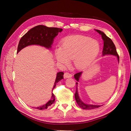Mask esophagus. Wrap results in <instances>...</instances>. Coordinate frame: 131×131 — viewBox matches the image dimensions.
<instances>
[{"mask_svg": "<svg viewBox=\"0 0 131 131\" xmlns=\"http://www.w3.org/2000/svg\"><path fill=\"white\" fill-rule=\"evenodd\" d=\"M72 74H71L69 73H66L64 74V78H72Z\"/></svg>", "mask_w": 131, "mask_h": 131, "instance_id": "esophagus-1", "label": "esophagus"}]
</instances>
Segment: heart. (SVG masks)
I'll use <instances>...</instances> for the list:
<instances>
[{
	"mask_svg": "<svg viewBox=\"0 0 131 131\" xmlns=\"http://www.w3.org/2000/svg\"><path fill=\"white\" fill-rule=\"evenodd\" d=\"M100 51V45L96 39L75 35L63 40L61 48L55 50L54 56L56 61L62 65L68 64L69 59H73L75 68L82 69L96 58Z\"/></svg>",
	"mask_w": 131,
	"mask_h": 131,
	"instance_id": "heart-1",
	"label": "heart"
}]
</instances>
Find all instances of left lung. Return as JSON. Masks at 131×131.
<instances>
[{
	"mask_svg": "<svg viewBox=\"0 0 131 131\" xmlns=\"http://www.w3.org/2000/svg\"><path fill=\"white\" fill-rule=\"evenodd\" d=\"M96 31L101 35L103 40L104 42V46H103V49L102 51V56H104L105 55H113V56H116L117 58V60L119 62V57L116 52V47L115 46L114 42L112 40V39H110L109 37H108L106 35L104 34V33L101 31L100 30H96L95 29ZM82 73V72L78 73L75 74L74 77L75 80L79 82V79L81 77V75ZM78 82H76V92L75 93V98L76 102L79 105V106L81 108L83 109H88V110H91V109H94L97 108H99L102 105H93V104H86L85 103L83 102L80 98L79 97V93H78Z\"/></svg>",
	"mask_w": 131,
	"mask_h": 131,
	"instance_id": "1",
	"label": "left lung"
}]
</instances>
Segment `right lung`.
Returning <instances> with one entry per match:
<instances>
[{
	"label": "right lung",
	"mask_w": 131,
	"mask_h": 131,
	"mask_svg": "<svg viewBox=\"0 0 131 131\" xmlns=\"http://www.w3.org/2000/svg\"><path fill=\"white\" fill-rule=\"evenodd\" d=\"M62 30L63 29L61 28L47 27L43 25L35 26L30 29L21 38L18 43L17 53H18L25 47L32 45H40L47 49H51L54 38L58 34V33L61 32ZM63 75H64V73L62 72L57 73L56 78L54 83L52 92L57 83L63 79ZM54 95L52 93V96H51L50 100L48 102L41 106L35 107V109L39 110L47 109L49 106H51L54 103Z\"/></svg>",
	"instance_id": "right-lung-1"
}]
</instances>
